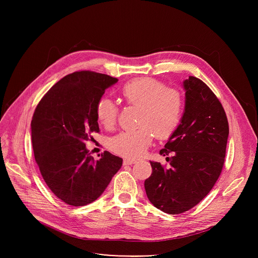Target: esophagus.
Wrapping results in <instances>:
<instances>
[{
  "instance_id": "34e87169",
  "label": "esophagus",
  "mask_w": 258,
  "mask_h": 258,
  "mask_svg": "<svg viewBox=\"0 0 258 258\" xmlns=\"http://www.w3.org/2000/svg\"><path fill=\"white\" fill-rule=\"evenodd\" d=\"M134 163H136V160H134V159H123V164L124 165H132V164H134Z\"/></svg>"
}]
</instances>
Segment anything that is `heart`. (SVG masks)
Here are the masks:
<instances>
[{"label":"heart","instance_id":"b5f03b06","mask_svg":"<svg viewBox=\"0 0 258 258\" xmlns=\"http://www.w3.org/2000/svg\"><path fill=\"white\" fill-rule=\"evenodd\" d=\"M121 94L127 105L140 108L138 125L134 131L118 134L110 141L111 150L123 157L138 158L151 145L154 134L168 139L178 127L183 108L181 93L155 79H138L123 86ZM97 118L106 128L115 126L118 107L109 98L97 104Z\"/></svg>","mask_w":258,"mask_h":258}]
</instances>
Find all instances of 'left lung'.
<instances>
[{"mask_svg":"<svg viewBox=\"0 0 258 258\" xmlns=\"http://www.w3.org/2000/svg\"><path fill=\"white\" fill-rule=\"evenodd\" d=\"M185 112L160 154L170 167L150 162L152 173L145 180L146 194L158 209L179 214L196 206L222 173L229 122L225 109L209 87L195 77L183 82Z\"/></svg>","mask_w":258,"mask_h":258,"instance_id":"left-lung-1","label":"left lung"}]
</instances>
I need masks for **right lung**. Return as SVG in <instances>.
Instances as JSON below:
<instances>
[{"instance_id":"1","label":"right lung","mask_w":258,"mask_h":258,"mask_svg":"<svg viewBox=\"0 0 258 258\" xmlns=\"http://www.w3.org/2000/svg\"><path fill=\"white\" fill-rule=\"evenodd\" d=\"M117 79L90 70L76 71L42 98L31 120L34 158L54 195L71 206L99 198L122 159L108 151L94 160L85 142L99 133L97 104Z\"/></svg>"}]
</instances>
